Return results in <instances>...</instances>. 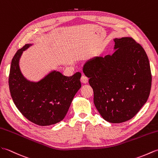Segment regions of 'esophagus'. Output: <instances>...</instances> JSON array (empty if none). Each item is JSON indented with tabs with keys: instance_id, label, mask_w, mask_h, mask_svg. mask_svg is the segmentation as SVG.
Returning <instances> with one entry per match:
<instances>
[{
	"instance_id": "obj_1",
	"label": "esophagus",
	"mask_w": 158,
	"mask_h": 158,
	"mask_svg": "<svg viewBox=\"0 0 158 158\" xmlns=\"http://www.w3.org/2000/svg\"><path fill=\"white\" fill-rule=\"evenodd\" d=\"M80 81H81V82H82L84 84H86L89 81V79L85 75H82V77H81V78H80Z\"/></svg>"
}]
</instances>
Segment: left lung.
<instances>
[{"instance_id":"1","label":"left lung","mask_w":158,"mask_h":158,"mask_svg":"<svg viewBox=\"0 0 158 158\" xmlns=\"http://www.w3.org/2000/svg\"><path fill=\"white\" fill-rule=\"evenodd\" d=\"M114 52L94 57L83 66L94 92V104L111 123L131 120L148 99L152 73L145 50L130 37L114 38Z\"/></svg>"}]
</instances>
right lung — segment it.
Returning <instances> with one entry per match:
<instances>
[{
	"instance_id": "obj_1",
	"label": "right lung",
	"mask_w": 158,
	"mask_h": 158,
	"mask_svg": "<svg viewBox=\"0 0 158 158\" xmlns=\"http://www.w3.org/2000/svg\"><path fill=\"white\" fill-rule=\"evenodd\" d=\"M27 44L17 51L10 64L9 85L10 95L24 117L39 126H50L64 119L75 94L81 87V73L72 76L52 70L38 81L27 79L21 71L19 61Z\"/></svg>"
}]
</instances>
